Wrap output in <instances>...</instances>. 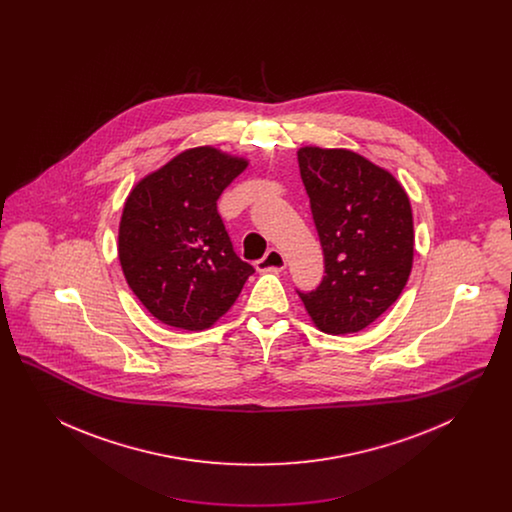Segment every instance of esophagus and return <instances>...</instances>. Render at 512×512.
I'll return each instance as SVG.
<instances>
[{"label": "esophagus", "instance_id": "34e87169", "mask_svg": "<svg viewBox=\"0 0 512 512\" xmlns=\"http://www.w3.org/2000/svg\"><path fill=\"white\" fill-rule=\"evenodd\" d=\"M259 272H270V270H284L286 268V259L278 249H270L263 259L255 263Z\"/></svg>", "mask_w": 512, "mask_h": 512}]
</instances>
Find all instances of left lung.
<instances>
[{"label": "left lung", "mask_w": 512, "mask_h": 512, "mask_svg": "<svg viewBox=\"0 0 512 512\" xmlns=\"http://www.w3.org/2000/svg\"><path fill=\"white\" fill-rule=\"evenodd\" d=\"M301 180L324 253V278L297 292L326 334H353L384 315L413 268V211L403 186L349 149L301 147Z\"/></svg>", "instance_id": "obj_1"}]
</instances>
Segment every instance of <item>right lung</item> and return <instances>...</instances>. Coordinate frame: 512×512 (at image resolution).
Returning <instances> with one entry per match:
<instances>
[{
  "instance_id": "1",
  "label": "right lung",
  "mask_w": 512,
  "mask_h": 512,
  "mask_svg": "<svg viewBox=\"0 0 512 512\" xmlns=\"http://www.w3.org/2000/svg\"><path fill=\"white\" fill-rule=\"evenodd\" d=\"M247 161L215 147L186 149L128 195L119 259L130 290L167 326L205 330L238 299L255 268L230 242L217 201Z\"/></svg>"
}]
</instances>
